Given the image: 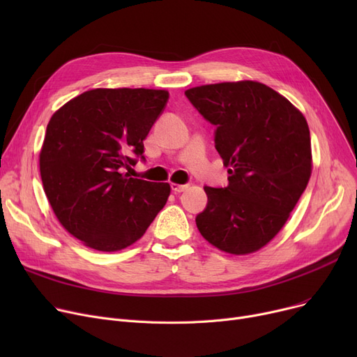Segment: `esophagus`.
Segmentation results:
<instances>
[{
	"label": "esophagus",
	"instance_id": "34e87169",
	"mask_svg": "<svg viewBox=\"0 0 357 357\" xmlns=\"http://www.w3.org/2000/svg\"><path fill=\"white\" fill-rule=\"evenodd\" d=\"M188 183H183V185H179V183H171V188L175 194H179V192H183L186 188H188Z\"/></svg>",
	"mask_w": 357,
	"mask_h": 357
}]
</instances>
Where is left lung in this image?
Masks as SVG:
<instances>
[{
    "label": "left lung",
    "instance_id": "obj_1",
    "mask_svg": "<svg viewBox=\"0 0 357 357\" xmlns=\"http://www.w3.org/2000/svg\"><path fill=\"white\" fill-rule=\"evenodd\" d=\"M185 96L215 126V149L230 175L224 188L204 186L208 202L197 227L222 252H256L284 227L307 188L312 166L307 120L260 82L202 85Z\"/></svg>",
    "mask_w": 357,
    "mask_h": 357
}]
</instances>
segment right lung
Segmentation results:
<instances>
[{
    "instance_id": "1",
    "label": "right lung",
    "mask_w": 357,
    "mask_h": 357,
    "mask_svg": "<svg viewBox=\"0 0 357 357\" xmlns=\"http://www.w3.org/2000/svg\"><path fill=\"white\" fill-rule=\"evenodd\" d=\"M167 91L91 89L52 116L40 152L46 197L62 226L100 252L137 241L165 207L171 186L130 178Z\"/></svg>"
}]
</instances>
